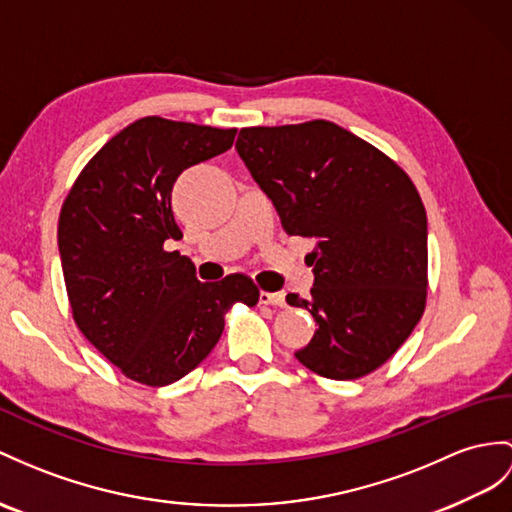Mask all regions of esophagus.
Masks as SVG:
<instances>
[{"instance_id": "34e87169", "label": "esophagus", "mask_w": 512, "mask_h": 512, "mask_svg": "<svg viewBox=\"0 0 512 512\" xmlns=\"http://www.w3.org/2000/svg\"><path fill=\"white\" fill-rule=\"evenodd\" d=\"M260 304H267V306H286V299L284 293L280 291H263L260 293Z\"/></svg>"}]
</instances>
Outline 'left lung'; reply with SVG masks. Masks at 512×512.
Masks as SVG:
<instances>
[{"label":"left lung","mask_w":512,"mask_h":512,"mask_svg":"<svg viewBox=\"0 0 512 512\" xmlns=\"http://www.w3.org/2000/svg\"><path fill=\"white\" fill-rule=\"evenodd\" d=\"M236 152L291 236L317 241L310 299L319 328L295 358L330 380L384 365L428 297V217L408 173L332 121L243 128Z\"/></svg>","instance_id":"obj_1"}]
</instances>
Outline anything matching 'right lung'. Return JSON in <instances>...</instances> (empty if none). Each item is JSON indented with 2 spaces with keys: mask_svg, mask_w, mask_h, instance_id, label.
<instances>
[{
  "mask_svg": "<svg viewBox=\"0 0 512 512\" xmlns=\"http://www.w3.org/2000/svg\"><path fill=\"white\" fill-rule=\"evenodd\" d=\"M234 136L236 128L143 117L86 162L62 202L58 249L73 321L134 382L184 378L213 352L228 310L258 304L247 276L199 282L189 258L162 247L182 239L173 182Z\"/></svg>",
  "mask_w": 512,
  "mask_h": 512,
  "instance_id": "right-lung-1",
  "label": "right lung"
}]
</instances>
